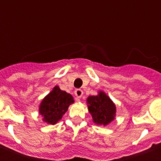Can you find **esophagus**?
<instances>
[{
	"label": "esophagus",
	"mask_w": 161,
	"mask_h": 161,
	"mask_svg": "<svg viewBox=\"0 0 161 161\" xmlns=\"http://www.w3.org/2000/svg\"><path fill=\"white\" fill-rule=\"evenodd\" d=\"M84 95V92H83V90H79V89H77V90H75V96H76V99L77 100H79V99L83 96Z\"/></svg>",
	"instance_id": "34e87169"
}]
</instances>
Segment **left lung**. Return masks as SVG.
Masks as SVG:
<instances>
[{
	"instance_id": "1",
	"label": "left lung",
	"mask_w": 161,
	"mask_h": 161,
	"mask_svg": "<svg viewBox=\"0 0 161 161\" xmlns=\"http://www.w3.org/2000/svg\"><path fill=\"white\" fill-rule=\"evenodd\" d=\"M87 104L93 121L97 125H107L114 119L116 107L103 91H100L97 96H89Z\"/></svg>"
}]
</instances>
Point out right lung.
<instances>
[{"label":"right lung","mask_w":161,"mask_h":161,"mask_svg":"<svg viewBox=\"0 0 161 161\" xmlns=\"http://www.w3.org/2000/svg\"><path fill=\"white\" fill-rule=\"evenodd\" d=\"M73 102V97L70 94L55 86L41 102L39 113L46 123L55 125Z\"/></svg>","instance_id":"right-lung-1"}]
</instances>
